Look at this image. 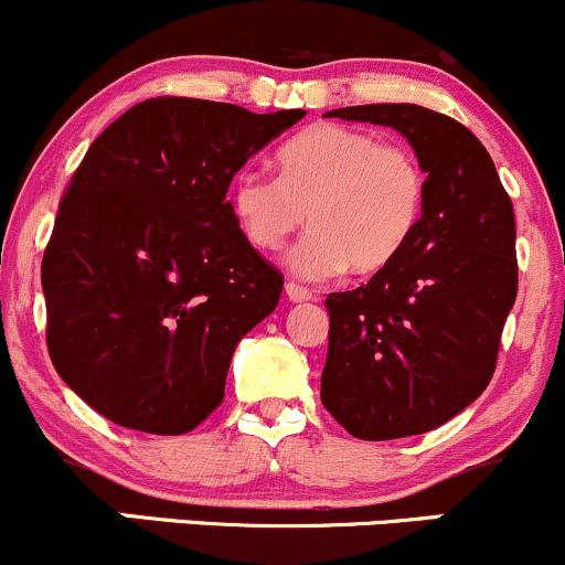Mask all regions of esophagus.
Listing matches in <instances>:
<instances>
[{
  "mask_svg": "<svg viewBox=\"0 0 565 565\" xmlns=\"http://www.w3.org/2000/svg\"><path fill=\"white\" fill-rule=\"evenodd\" d=\"M284 291H287V297H289L291 302L313 300V291H310L308 287H300V284H295V281H287V287H284Z\"/></svg>",
  "mask_w": 565,
  "mask_h": 565,
  "instance_id": "34e87169",
  "label": "esophagus"
}]
</instances>
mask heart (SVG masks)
I'll return each mask as SVG.
<instances>
[{"label": "heart", "mask_w": 565, "mask_h": 565, "mask_svg": "<svg viewBox=\"0 0 565 565\" xmlns=\"http://www.w3.org/2000/svg\"><path fill=\"white\" fill-rule=\"evenodd\" d=\"M427 180L401 142L369 129L313 125L278 151V178L236 174L231 210L252 246L276 252L310 220L313 231L291 252V270L329 278L350 265L377 274L412 242L425 210Z\"/></svg>", "instance_id": "heart-1"}]
</instances>
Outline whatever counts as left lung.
<instances>
[{
    "instance_id": "obj_1",
    "label": "left lung",
    "mask_w": 565,
    "mask_h": 565,
    "mask_svg": "<svg viewBox=\"0 0 565 565\" xmlns=\"http://www.w3.org/2000/svg\"><path fill=\"white\" fill-rule=\"evenodd\" d=\"M327 116L398 129L427 172L425 210L391 265L332 291L321 401L350 436L449 423L486 391L518 295L515 215L489 151L451 116L372 103Z\"/></svg>"
}]
</instances>
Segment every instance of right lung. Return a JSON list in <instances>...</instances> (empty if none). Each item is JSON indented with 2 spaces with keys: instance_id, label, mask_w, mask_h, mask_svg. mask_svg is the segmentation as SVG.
<instances>
[{
  "instance_id": "obj_1",
  "label": "right lung",
  "mask_w": 565,
  "mask_h": 565,
  "mask_svg": "<svg viewBox=\"0 0 565 565\" xmlns=\"http://www.w3.org/2000/svg\"><path fill=\"white\" fill-rule=\"evenodd\" d=\"M302 116L148 97L89 146L63 191L42 289L55 372L97 414L180 436L223 404L233 350L284 287L225 196Z\"/></svg>"
}]
</instances>
